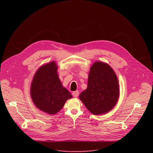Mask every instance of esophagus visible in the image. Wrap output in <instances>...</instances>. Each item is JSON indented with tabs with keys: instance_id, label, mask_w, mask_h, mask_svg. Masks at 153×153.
Segmentation results:
<instances>
[{
	"instance_id": "obj_1",
	"label": "esophagus",
	"mask_w": 153,
	"mask_h": 153,
	"mask_svg": "<svg viewBox=\"0 0 153 153\" xmlns=\"http://www.w3.org/2000/svg\"><path fill=\"white\" fill-rule=\"evenodd\" d=\"M72 94H73V96L74 97H77L78 96H79V91H76L73 92Z\"/></svg>"
}]
</instances>
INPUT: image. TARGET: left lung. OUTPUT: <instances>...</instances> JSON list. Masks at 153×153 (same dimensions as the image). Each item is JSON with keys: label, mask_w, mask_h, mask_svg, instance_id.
<instances>
[{"label": "left lung", "mask_w": 153, "mask_h": 153, "mask_svg": "<svg viewBox=\"0 0 153 153\" xmlns=\"http://www.w3.org/2000/svg\"><path fill=\"white\" fill-rule=\"evenodd\" d=\"M119 97L117 76L108 64L96 62L90 68L88 86L79 95L80 100L94 115L110 111Z\"/></svg>", "instance_id": "obj_1"}]
</instances>
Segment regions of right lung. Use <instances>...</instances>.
I'll use <instances>...</instances> for the list:
<instances>
[{
  "label": "right lung",
  "mask_w": 153,
  "mask_h": 153,
  "mask_svg": "<svg viewBox=\"0 0 153 153\" xmlns=\"http://www.w3.org/2000/svg\"><path fill=\"white\" fill-rule=\"evenodd\" d=\"M30 94L36 106L49 114L58 113L66 101L73 97L62 86L54 61L42 65L36 72L31 85Z\"/></svg>",
  "instance_id": "1"
}]
</instances>
